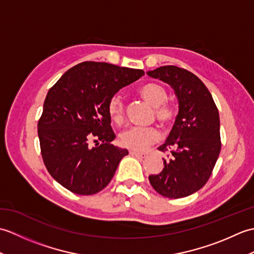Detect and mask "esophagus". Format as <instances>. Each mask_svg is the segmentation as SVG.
<instances>
[{"label": "esophagus", "instance_id": "1", "mask_svg": "<svg viewBox=\"0 0 254 254\" xmlns=\"http://www.w3.org/2000/svg\"><path fill=\"white\" fill-rule=\"evenodd\" d=\"M130 154H131L132 156H135V157H137V158H145V157H146V155H145V154H143V153H137V152H133V150H131Z\"/></svg>", "mask_w": 254, "mask_h": 254}]
</instances>
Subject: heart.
<instances>
[{"label": "heart", "mask_w": 254, "mask_h": 254, "mask_svg": "<svg viewBox=\"0 0 254 254\" xmlns=\"http://www.w3.org/2000/svg\"><path fill=\"white\" fill-rule=\"evenodd\" d=\"M138 94L149 105L154 107V116L161 127H168L177 118V107L174 102L168 101V93L163 85L148 83L139 87ZM107 110L112 121L121 123L124 118V101L121 95H112L107 104ZM159 139V132L153 127H132L121 132L119 136L121 146L127 149L141 152L149 145Z\"/></svg>", "instance_id": "heart-1"}]
</instances>
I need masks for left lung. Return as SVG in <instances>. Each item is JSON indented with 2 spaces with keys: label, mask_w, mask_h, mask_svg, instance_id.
Masks as SVG:
<instances>
[{
  "label": "left lung",
  "mask_w": 254,
  "mask_h": 254,
  "mask_svg": "<svg viewBox=\"0 0 254 254\" xmlns=\"http://www.w3.org/2000/svg\"><path fill=\"white\" fill-rule=\"evenodd\" d=\"M168 83L179 99L174 127L160 152H170L164 169L149 176L152 187L161 195L180 198L198 191L208 181L222 149L219 113L206 86L186 68L160 66L147 72Z\"/></svg>",
  "instance_id": "obj_1"
}]
</instances>
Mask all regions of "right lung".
<instances>
[{
    "label": "right lung",
    "instance_id": "add662e5",
    "mask_svg": "<svg viewBox=\"0 0 254 254\" xmlns=\"http://www.w3.org/2000/svg\"><path fill=\"white\" fill-rule=\"evenodd\" d=\"M143 75L142 69L86 61L69 68L48 91L38 121L41 156L53 179L68 191L91 195L111 181L128 152L111 144L116 134L108 100Z\"/></svg>",
    "mask_w": 254,
    "mask_h": 254
}]
</instances>
